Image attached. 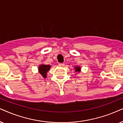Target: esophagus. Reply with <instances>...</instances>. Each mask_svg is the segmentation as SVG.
<instances>
[{"label":"esophagus","instance_id":"34e87169","mask_svg":"<svg viewBox=\"0 0 123 123\" xmlns=\"http://www.w3.org/2000/svg\"><path fill=\"white\" fill-rule=\"evenodd\" d=\"M58 65H59V66H60V67H63L65 66V64L63 63H59Z\"/></svg>","mask_w":123,"mask_h":123}]
</instances>
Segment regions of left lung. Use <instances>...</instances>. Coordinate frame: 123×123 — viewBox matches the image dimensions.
Here are the masks:
<instances>
[{
    "mask_svg": "<svg viewBox=\"0 0 123 123\" xmlns=\"http://www.w3.org/2000/svg\"><path fill=\"white\" fill-rule=\"evenodd\" d=\"M75 68V72H76V73H79L80 72V70H81L80 67H79V66H75V68Z\"/></svg>",
    "mask_w": 123,
    "mask_h": 123,
    "instance_id": "left-lung-1",
    "label": "left lung"
}]
</instances>
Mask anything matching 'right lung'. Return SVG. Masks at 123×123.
Instances as JSON below:
<instances>
[{
	"label": "right lung",
	"mask_w": 123,
	"mask_h": 123,
	"mask_svg": "<svg viewBox=\"0 0 123 123\" xmlns=\"http://www.w3.org/2000/svg\"><path fill=\"white\" fill-rule=\"evenodd\" d=\"M51 66L48 65H39L38 68L39 73H40L42 78H46L47 77V73L49 70Z\"/></svg>",
	"instance_id": "right-lung-1"
}]
</instances>
